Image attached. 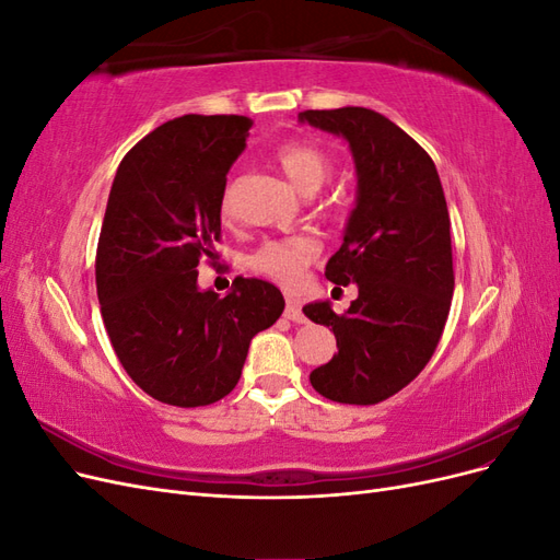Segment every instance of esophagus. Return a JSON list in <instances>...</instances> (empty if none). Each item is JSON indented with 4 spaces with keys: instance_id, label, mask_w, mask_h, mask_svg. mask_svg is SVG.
<instances>
[{
    "instance_id": "esophagus-1",
    "label": "esophagus",
    "mask_w": 560,
    "mask_h": 560,
    "mask_svg": "<svg viewBox=\"0 0 560 560\" xmlns=\"http://www.w3.org/2000/svg\"><path fill=\"white\" fill-rule=\"evenodd\" d=\"M284 317L287 319H292V322H306V315H303V311H301V306L296 301H287V306H284Z\"/></svg>"
}]
</instances>
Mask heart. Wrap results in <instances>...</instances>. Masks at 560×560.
<instances>
[{"mask_svg": "<svg viewBox=\"0 0 560 560\" xmlns=\"http://www.w3.org/2000/svg\"><path fill=\"white\" fill-rule=\"evenodd\" d=\"M282 173L296 191L303 196H315L331 175V161L319 147L311 142H287L276 154ZM235 212L233 186L229 184L222 196V217L231 219ZM317 257V243L308 235H292V238L268 241L249 257V266L257 273L270 278L282 287H294L306 268Z\"/></svg>", "mask_w": 560, "mask_h": 560, "instance_id": "b5f03b06", "label": "heart"}]
</instances>
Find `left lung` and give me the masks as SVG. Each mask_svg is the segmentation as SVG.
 <instances>
[{"instance_id": "1", "label": "left lung", "mask_w": 560, "mask_h": 560, "mask_svg": "<svg viewBox=\"0 0 560 560\" xmlns=\"http://www.w3.org/2000/svg\"><path fill=\"white\" fill-rule=\"evenodd\" d=\"M299 121L343 138L358 175L343 245L325 270L334 284H358V299L343 315L329 301L303 306L338 346L311 383L331 401L378 404L425 369L451 311L444 189L428 151L374 109H308Z\"/></svg>"}]
</instances>
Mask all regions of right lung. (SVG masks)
<instances>
[{"label": "right lung", "instance_id": "1", "mask_svg": "<svg viewBox=\"0 0 560 560\" xmlns=\"http://www.w3.org/2000/svg\"><path fill=\"white\" fill-rule=\"evenodd\" d=\"M249 128L247 116L186 114L149 132L118 165L100 231L95 282L116 358L147 395L182 409L226 397L252 338L284 311L259 278H235L226 296L198 287Z\"/></svg>", "mask_w": 560, "mask_h": 560}]
</instances>
